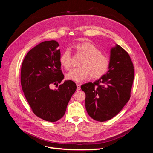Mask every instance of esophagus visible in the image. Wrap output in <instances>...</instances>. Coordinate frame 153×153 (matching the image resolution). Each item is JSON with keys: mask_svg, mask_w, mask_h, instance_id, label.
Instances as JSON below:
<instances>
[{"mask_svg": "<svg viewBox=\"0 0 153 153\" xmlns=\"http://www.w3.org/2000/svg\"><path fill=\"white\" fill-rule=\"evenodd\" d=\"M76 85H77V91L80 90V85H81V84H79V83H78V84H76Z\"/></svg>", "mask_w": 153, "mask_h": 153, "instance_id": "34e87169", "label": "esophagus"}]
</instances>
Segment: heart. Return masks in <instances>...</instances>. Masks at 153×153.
<instances>
[{
    "label": "heart",
    "mask_w": 153,
    "mask_h": 153,
    "mask_svg": "<svg viewBox=\"0 0 153 153\" xmlns=\"http://www.w3.org/2000/svg\"><path fill=\"white\" fill-rule=\"evenodd\" d=\"M77 54L84 56L79 63L80 68H74L66 74L67 79L79 82L91 77L98 79L108 71L110 61L108 57L101 53L96 45L89 42H84L75 46ZM60 63L66 69L71 66V55L69 49L63 52L60 57Z\"/></svg>",
    "instance_id": "1"
}]
</instances>
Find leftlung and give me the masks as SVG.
Listing matches in <instances>:
<instances>
[{
	"instance_id": "8db88e82",
	"label": "left lung",
	"mask_w": 153,
	"mask_h": 153,
	"mask_svg": "<svg viewBox=\"0 0 153 153\" xmlns=\"http://www.w3.org/2000/svg\"><path fill=\"white\" fill-rule=\"evenodd\" d=\"M133 68L126 50L118 45L111 48L107 73L94 83L81 86L85 93V108L91 118L106 121L123 109L131 96L135 75Z\"/></svg>"
}]
</instances>
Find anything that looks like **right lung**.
Returning <instances> with one entry per match:
<instances>
[{"label":"right lung","instance_id":"1","mask_svg":"<svg viewBox=\"0 0 153 153\" xmlns=\"http://www.w3.org/2000/svg\"><path fill=\"white\" fill-rule=\"evenodd\" d=\"M56 41H46L27 53L21 68V85L34 114L49 122L63 117L70 98L76 90L72 80L64 79L60 63L61 52ZM53 85L58 87L53 90Z\"/></svg>","mask_w":153,"mask_h":153}]
</instances>
